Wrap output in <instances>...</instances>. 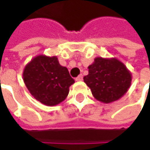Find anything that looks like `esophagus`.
Segmentation results:
<instances>
[{
  "label": "esophagus",
  "instance_id": "obj_1",
  "mask_svg": "<svg viewBox=\"0 0 150 150\" xmlns=\"http://www.w3.org/2000/svg\"><path fill=\"white\" fill-rule=\"evenodd\" d=\"M82 80H83V76H82V75H78V76L75 78V81H82Z\"/></svg>",
  "mask_w": 150,
  "mask_h": 150
}]
</instances>
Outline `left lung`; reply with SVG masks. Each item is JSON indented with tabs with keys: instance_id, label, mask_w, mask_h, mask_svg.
Returning <instances> with one entry per match:
<instances>
[{
	"instance_id": "8db88e82",
	"label": "left lung",
	"mask_w": 150,
	"mask_h": 150,
	"mask_svg": "<svg viewBox=\"0 0 150 150\" xmlns=\"http://www.w3.org/2000/svg\"><path fill=\"white\" fill-rule=\"evenodd\" d=\"M94 97L104 103L119 100L130 87L132 76L126 66L116 58L96 57L83 77Z\"/></svg>"
}]
</instances>
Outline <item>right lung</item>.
<instances>
[{
  "mask_svg": "<svg viewBox=\"0 0 150 150\" xmlns=\"http://www.w3.org/2000/svg\"><path fill=\"white\" fill-rule=\"evenodd\" d=\"M23 81L30 94L47 106L64 101L69 87L75 82L68 69L60 65L56 56L43 54L37 55L26 65Z\"/></svg>",
  "mask_w": 150,
  "mask_h": 150,
  "instance_id": "add662e5",
  "label": "right lung"
}]
</instances>
